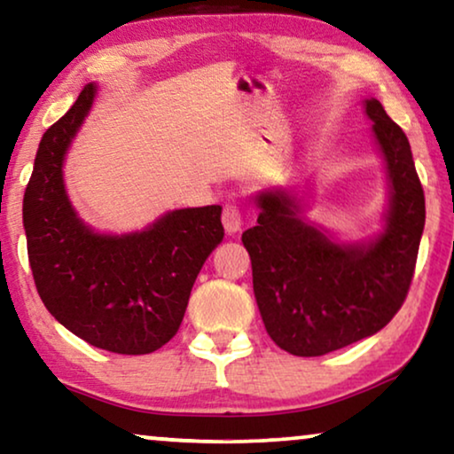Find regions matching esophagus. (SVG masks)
Segmentation results:
<instances>
[{"mask_svg":"<svg viewBox=\"0 0 454 454\" xmlns=\"http://www.w3.org/2000/svg\"><path fill=\"white\" fill-rule=\"evenodd\" d=\"M221 221H223V227H225V231L229 235L238 233L241 229L239 208L235 207V204H225V208H223V215H221Z\"/></svg>","mask_w":454,"mask_h":454,"instance_id":"34e87169","label":"esophagus"}]
</instances>
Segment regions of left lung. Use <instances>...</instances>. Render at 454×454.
Returning <instances> with one entry per match:
<instances>
[{
  "label": "left lung",
  "mask_w": 454,
  "mask_h": 454,
  "mask_svg": "<svg viewBox=\"0 0 454 454\" xmlns=\"http://www.w3.org/2000/svg\"><path fill=\"white\" fill-rule=\"evenodd\" d=\"M364 111L387 171L382 231L340 241L308 221V192L264 188L254 196L258 225L241 235L266 333L300 357L376 334L399 312L413 278L426 200L411 146L378 98H365Z\"/></svg>",
  "instance_id": "8db88e82"
}]
</instances>
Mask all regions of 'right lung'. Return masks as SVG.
I'll return each mask as SVG.
<instances>
[{
	"label": "right lung",
	"mask_w": 454,
	"mask_h": 454,
	"mask_svg": "<svg viewBox=\"0 0 454 454\" xmlns=\"http://www.w3.org/2000/svg\"><path fill=\"white\" fill-rule=\"evenodd\" d=\"M98 86L43 134L22 223L43 303L67 331L111 353L142 356L173 339L190 291L223 241L221 207L177 208L128 233H101L80 219L66 192L64 163Z\"/></svg>",
	"instance_id": "obj_1"
}]
</instances>
